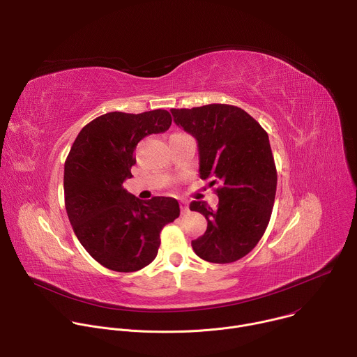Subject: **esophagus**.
<instances>
[{
    "label": "esophagus",
    "instance_id": "1",
    "mask_svg": "<svg viewBox=\"0 0 357 357\" xmlns=\"http://www.w3.org/2000/svg\"><path fill=\"white\" fill-rule=\"evenodd\" d=\"M188 211H189L188 203H186L185 200H182V202H181V213H182V215H183V213H188Z\"/></svg>",
    "mask_w": 357,
    "mask_h": 357
}]
</instances>
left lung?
<instances>
[{"instance_id":"1","label":"left lung","mask_w":357,"mask_h":357,"mask_svg":"<svg viewBox=\"0 0 357 357\" xmlns=\"http://www.w3.org/2000/svg\"><path fill=\"white\" fill-rule=\"evenodd\" d=\"M174 121L199 146V172L219 196L216 209L193 200L189 208L208 220L205 234L192 241L196 256L227 264L243 259L263 237L274 206L277 168L267 131L230 105L171 109Z\"/></svg>"}]
</instances>
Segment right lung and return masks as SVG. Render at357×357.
I'll use <instances>...</instances> for the list:
<instances>
[{
  "label": "right lung",
  "instance_id": "add662e5",
  "mask_svg": "<svg viewBox=\"0 0 357 357\" xmlns=\"http://www.w3.org/2000/svg\"><path fill=\"white\" fill-rule=\"evenodd\" d=\"M167 110L113 112L86 124L65 162V206L76 237L109 270L132 273L154 261L162 227L179 216L174 197L139 200L123 182L131 178L134 149L149 134L171 127Z\"/></svg>",
  "mask_w": 357,
  "mask_h": 357
}]
</instances>
